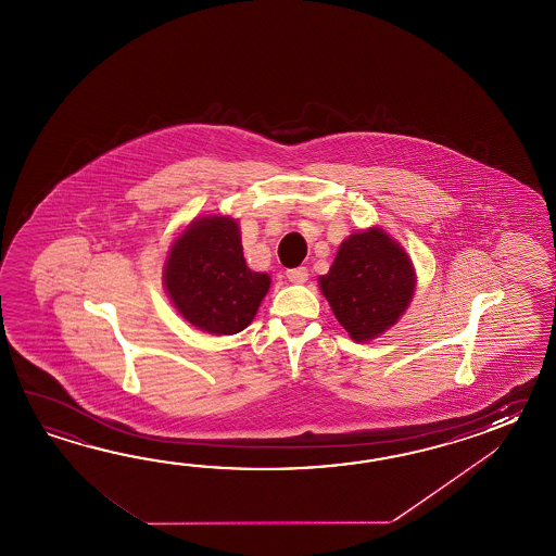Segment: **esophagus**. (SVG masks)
Segmentation results:
<instances>
[{"label": "esophagus", "mask_w": 556, "mask_h": 556, "mask_svg": "<svg viewBox=\"0 0 556 556\" xmlns=\"http://www.w3.org/2000/svg\"><path fill=\"white\" fill-rule=\"evenodd\" d=\"M286 276H288V280L292 283H304L307 280V270L304 266H300V268L286 270Z\"/></svg>", "instance_id": "esophagus-1"}]
</instances>
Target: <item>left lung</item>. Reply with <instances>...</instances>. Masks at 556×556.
<instances>
[{
  "label": "left lung",
  "instance_id": "obj_1",
  "mask_svg": "<svg viewBox=\"0 0 556 556\" xmlns=\"http://www.w3.org/2000/svg\"><path fill=\"white\" fill-rule=\"evenodd\" d=\"M333 316L354 342H371L395 326L412 304L417 286L414 262L379 226L343 240L318 278Z\"/></svg>",
  "mask_w": 556,
  "mask_h": 556
}]
</instances>
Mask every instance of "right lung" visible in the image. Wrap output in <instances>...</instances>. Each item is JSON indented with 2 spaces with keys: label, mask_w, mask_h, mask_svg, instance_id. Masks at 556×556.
I'll return each instance as SVG.
<instances>
[{
  "label": "right lung",
  "mask_w": 556,
  "mask_h": 556,
  "mask_svg": "<svg viewBox=\"0 0 556 556\" xmlns=\"http://www.w3.org/2000/svg\"><path fill=\"white\" fill-rule=\"evenodd\" d=\"M270 276L254 273L242 254L237 218L230 214L197 216L166 252V295L190 326L213 336H232L250 326Z\"/></svg>",
  "instance_id": "add662e5"
}]
</instances>
